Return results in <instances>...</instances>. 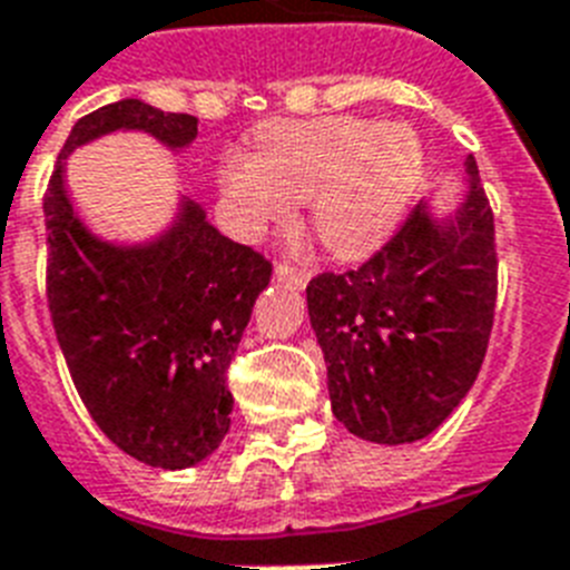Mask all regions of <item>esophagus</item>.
Masks as SVG:
<instances>
[{
	"label": "esophagus",
	"instance_id": "obj_1",
	"mask_svg": "<svg viewBox=\"0 0 570 570\" xmlns=\"http://www.w3.org/2000/svg\"><path fill=\"white\" fill-rule=\"evenodd\" d=\"M275 275H277V281H284V284H289V286H304L307 284L309 272L304 269V266H295V263H289V261H277Z\"/></svg>",
	"mask_w": 570,
	"mask_h": 570
}]
</instances>
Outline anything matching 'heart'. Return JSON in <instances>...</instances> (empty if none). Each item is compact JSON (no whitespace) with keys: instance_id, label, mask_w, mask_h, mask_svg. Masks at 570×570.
Here are the masks:
<instances>
[{"instance_id":"1","label":"heart","mask_w":570,"mask_h":570,"mask_svg":"<svg viewBox=\"0 0 570 570\" xmlns=\"http://www.w3.org/2000/svg\"><path fill=\"white\" fill-rule=\"evenodd\" d=\"M424 173V151L406 125L363 117L266 122L254 155L237 151L219 187L243 228L257 230L313 202V230L336 257H360L406 210Z\"/></svg>"}]
</instances>
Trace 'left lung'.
I'll use <instances>...</instances> for the list:
<instances>
[{"mask_svg":"<svg viewBox=\"0 0 570 570\" xmlns=\"http://www.w3.org/2000/svg\"><path fill=\"white\" fill-rule=\"evenodd\" d=\"M494 298V213L469 157L453 219L439 225L413 207L357 269L307 284L336 421L377 445L430 436L478 381Z\"/></svg>","mask_w":570,"mask_h":570,"instance_id":"left-lung-1","label":"left lung"}]
</instances>
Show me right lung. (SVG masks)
Wrapping results in <instances>:
<instances>
[{"label": "right lung", "instance_id": "obj_1", "mask_svg": "<svg viewBox=\"0 0 570 570\" xmlns=\"http://www.w3.org/2000/svg\"><path fill=\"white\" fill-rule=\"evenodd\" d=\"M119 128L180 149L198 119L122 99L78 119L43 196L46 298L78 395L101 433L155 469H189L230 428V360L269 286L272 263L222 237L193 202L169 234L140 248L101 243L63 193L76 146Z\"/></svg>", "mask_w": 570, "mask_h": 570}]
</instances>
